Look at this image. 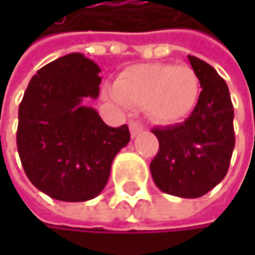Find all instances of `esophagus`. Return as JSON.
<instances>
[{
  "instance_id": "1",
  "label": "esophagus",
  "mask_w": 255,
  "mask_h": 255,
  "mask_svg": "<svg viewBox=\"0 0 255 255\" xmlns=\"http://www.w3.org/2000/svg\"><path fill=\"white\" fill-rule=\"evenodd\" d=\"M129 128H130L132 137L137 136V134L143 130V125L140 122H137V121H132V122L129 123Z\"/></svg>"
}]
</instances>
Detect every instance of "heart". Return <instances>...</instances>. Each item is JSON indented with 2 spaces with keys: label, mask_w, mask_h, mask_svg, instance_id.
Masks as SVG:
<instances>
[{
  "label": "heart",
  "mask_w": 255,
  "mask_h": 255,
  "mask_svg": "<svg viewBox=\"0 0 255 255\" xmlns=\"http://www.w3.org/2000/svg\"><path fill=\"white\" fill-rule=\"evenodd\" d=\"M200 82L187 65H140L126 69L115 82L112 96L129 105H146L154 121L176 122L191 112Z\"/></svg>",
  "instance_id": "b5f03b06"
}]
</instances>
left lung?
Returning a JSON list of instances; mask_svg holds the SVG:
<instances>
[{
    "label": "left lung",
    "instance_id": "8db88e82",
    "mask_svg": "<svg viewBox=\"0 0 255 255\" xmlns=\"http://www.w3.org/2000/svg\"><path fill=\"white\" fill-rule=\"evenodd\" d=\"M189 61L200 82L199 101L184 122L152 129L159 152L150 173L164 193L196 199L226 177L236 137L227 84L207 62L191 55Z\"/></svg>",
    "mask_w": 255,
    "mask_h": 255
}]
</instances>
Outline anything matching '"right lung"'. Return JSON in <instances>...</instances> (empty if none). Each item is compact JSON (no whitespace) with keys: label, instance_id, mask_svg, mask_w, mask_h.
<instances>
[{"label":"right lung","instance_id":"add662e5","mask_svg":"<svg viewBox=\"0 0 255 255\" xmlns=\"http://www.w3.org/2000/svg\"><path fill=\"white\" fill-rule=\"evenodd\" d=\"M99 66L69 54L41 68L18 109L16 146L25 174L38 190L61 201H86L106 186L129 128H111L85 98H98Z\"/></svg>","mask_w":255,"mask_h":255}]
</instances>
